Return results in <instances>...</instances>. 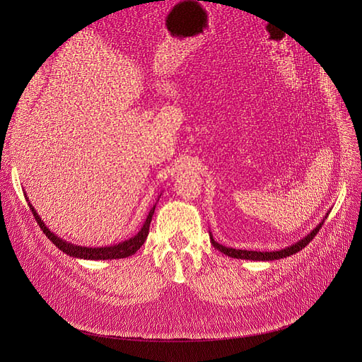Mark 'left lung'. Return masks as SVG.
<instances>
[{"instance_id": "obj_1", "label": "left lung", "mask_w": 362, "mask_h": 362, "mask_svg": "<svg viewBox=\"0 0 362 362\" xmlns=\"http://www.w3.org/2000/svg\"><path fill=\"white\" fill-rule=\"evenodd\" d=\"M322 221L315 227V229L308 235L303 238L302 240H299L298 243L288 246V248L280 250V251H273V252H257V251H245V250H233V248H226V246L217 243L211 235V243L214 248H217L218 251H221L224 255H229L232 258H240V259H252V261H273V259H279V258H286L289 255H293L296 252H299L302 248H305V246L315 238V235L318 233V230L321 229Z\"/></svg>"}]
</instances>
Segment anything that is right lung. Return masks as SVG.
<instances>
[{"mask_svg":"<svg viewBox=\"0 0 362 362\" xmlns=\"http://www.w3.org/2000/svg\"><path fill=\"white\" fill-rule=\"evenodd\" d=\"M29 208L33 213L35 220L37 221V224H40L41 230L45 233V236L57 246V248L62 250L67 255L74 257V258H85V259H119V258H126L129 255H133L144 245V242L146 240V236L149 233V224L152 220V214H154L156 205L151 208L144 227L135 238H130L129 240H124L119 245L105 246V248H82V246H76L73 243H69L60 238H57L54 233H51L47 229L45 224L41 221L40 216H37V213L33 210V206L30 204H29Z\"/></svg>","mask_w":362,"mask_h":362,"instance_id":"obj_1","label":"right lung"}]
</instances>
